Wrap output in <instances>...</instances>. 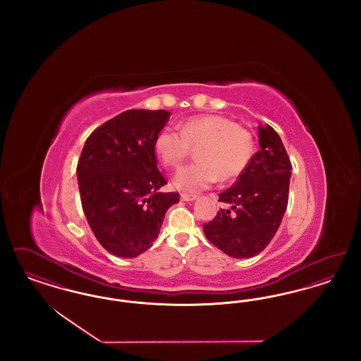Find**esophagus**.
<instances>
[{
  "instance_id": "1",
  "label": "esophagus",
  "mask_w": 361,
  "mask_h": 361,
  "mask_svg": "<svg viewBox=\"0 0 361 361\" xmlns=\"http://www.w3.org/2000/svg\"><path fill=\"white\" fill-rule=\"evenodd\" d=\"M181 199L184 202H192L196 199V195H189V193H181Z\"/></svg>"
}]
</instances>
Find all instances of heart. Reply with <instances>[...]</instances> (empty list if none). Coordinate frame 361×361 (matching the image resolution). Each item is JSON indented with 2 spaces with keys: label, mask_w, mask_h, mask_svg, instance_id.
<instances>
[{
  "label": "heart",
  "mask_w": 361,
  "mask_h": 361,
  "mask_svg": "<svg viewBox=\"0 0 361 361\" xmlns=\"http://www.w3.org/2000/svg\"><path fill=\"white\" fill-rule=\"evenodd\" d=\"M192 149L197 162L180 169L173 184L181 190L197 192L245 172L253 157V137L246 128L218 115L192 118L181 124L180 133L168 127L155 137V154L166 168H180Z\"/></svg>",
  "instance_id": "1"
}]
</instances>
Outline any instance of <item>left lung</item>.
I'll return each mask as SVG.
<instances>
[{"instance_id":"obj_1","label":"left lung","mask_w":361,"mask_h":361,"mask_svg":"<svg viewBox=\"0 0 361 361\" xmlns=\"http://www.w3.org/2000/svg\"><path fill=\"white\" fill-rule=\"evenodd\" d=\"M259 150L235 184L219 193L216 216L203 224L207 240L230 257L262 252L281 224L288 204L291 161L275 130L258 126Z\"/></svg>"}]
</instances>
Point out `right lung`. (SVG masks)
<instances>
[{
	"label": "right lung",
	"mask_w": 361,
	"mask_h": 361,
	"mask_svg": "<svg viewBox=\"0 0 361 361\" xmlns=\"http://www.w3.org/2000/svg\"><path fill=\"white\" fill-rule=\"evenodd\" d=\"M171 114L130 109L105 121L86 139L77 165L87 224L105 250L123 258L146 252L159 234L177 192L157 168L154 140Z\"/></svg>",
	"instance_id": "right-lung-1"
}]
</instances>
